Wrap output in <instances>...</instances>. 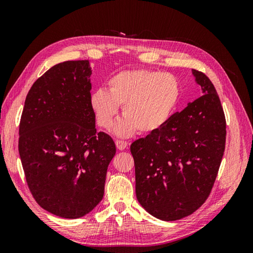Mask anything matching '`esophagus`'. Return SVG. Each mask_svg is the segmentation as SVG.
<instances>
[{
	"label": "esophagus",
	"mask_w": 253,
	"mask_h": 253,
	"mask_svg": "<svg viewBox=\"0 0 253 253\" xmlns=\"http://www.w3.org/2000/svg\"><path fill=\"white\" fill-rule=\"evenodd\" d=\"M116 147H117V149L118 150H120V151H122V150H125L126 148H127V145H128V142L127 141H126V140H120V139H117L116 141Z\"/></svg>",
	"instance_id": "34e87169"
}]
</instances>
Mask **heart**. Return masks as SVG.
<instances>
[{
	"mask_svg": "<svg viewBox=\"0 0 253 253\" xmlns=\"http://www.w3.org/2000/svg\"><path fill=\"white\" fill-rule=\"evenodd\" d=\"M108 87L91 94L90 105L99 126L106 129L113 126L121 106L125 118L116 126L120 136L137 129L143 134L157 131L172 116L180 96L174 75L150 70L121 72L109 80Z\"/></svg>",
	"mask_w": 253,
	"mask_h": 253,
	"instance_id": "obj_1",
	"label": "heart"
}]
</instances>
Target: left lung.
<instances>
[{
	"mask_svg": "<svg viewBox=\"0 0 253 253\" xmlns=\"http://www.w3.org/2000/svg\"><path fill=\"white\" fill-rule=\"evenodd\" d=\"M204 95L131 144L136 196L151 215L171 221L209 197L225 152L226 118L211 80L192 70Z\"/></svg>",
	"mask_w": 253,
	"mask_h": 253,
	"instance_id": "obj_1",
	"label": "left lung"
}]
</instances>
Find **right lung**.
Wrapping results in <instances>:
<instances>
[{
	"instance_id": "right-lung-1",
	"label": "right lung",
	"mask_w": 253,
	"mask_h": 253,
	"mask_svg": "<svg viewBox=\"0 0 253 253\" xmlns=\"http://www.w3.org/2000/svg\"><path fill=\"white\" fill-rule=\"evenodd\" d=\"M88 60L65 61L38 78L25 99L19 154L30 193L43 209L79 218L104 194L112 137L97 132Z\"/></svg>"
}]
</instances>
